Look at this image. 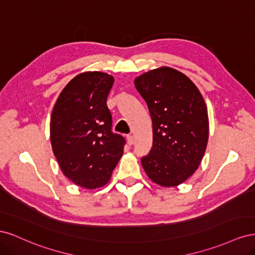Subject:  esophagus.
Instances as JSON below:
<instances>
[{
  "label": "esophagus",
  "mask_w": 255,
  "mask_h": 255,
  "mask_svg": "<svg viewBox=\"0 0 255 255\" xmlns=\"http://www.w3.org/2000/svg\"><path fill=\"white\" fill-rule=\"evenodd\" d=\"M127 138H128V144H129V145H132V144L134 143V141H135V139H134V136H133V135H128V136H127Z\"/></svg>",
  "instance_id": "34e87169"
}]
</instances>
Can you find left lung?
I'll return each instance as SVG.
<instances>
[{
	"instance_id": "8db88e82",
	"label": "left lung",
	"mask_w": 255,
	"mask_h": 255,
	"mask_svg": "<svg viewBox=\"0 0 255 255\" xmlns=\"http://www.w3.org/2000/svg\"><path fill=\"white\" fill-rule=\"evenodd\" d=\"M153 123V146L141 164L149 179L174 187L196 172L206 150L208 115L198 87L184 73L160 67L137 76Z\"/></svg>"
}]
</instances>
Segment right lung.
<instances>
[{
  "instance_id": "right-lung-1",
  "label": "right lung",
  "mask_w": 255,
  "mask_h": 255,
  "mask_svg": "<svg viewBox=\"0 0 255 255\" xmlns=\"http://www.w3.org/2000/svg\"><path fill=\"white\" fill-rule=\"evenodd\" d=\"M114 76L80 73L69 82L53 107L50 138L63 173L78 186L96 189L109 183L126 140L112 132L106 105Z\"/></svg>"
}]
</instances>
